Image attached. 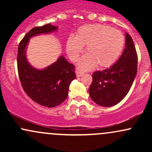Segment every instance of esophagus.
Listing matches in <instances>:
<instances>
[{"mask_svg":"<svg viewBox=\"0 0 152 152\" xmlns=\"http://www.w3.org/2000/svg\"><path fill=\"white\" fill-rule=\"evenodd\" d=\"M83 75V72H81V71H76V76L77 77H81Z\"/></svg>","mask_w":152,"mask_h":152,"instance_id":"34e87169","label":"esophagus"}]
</instances>
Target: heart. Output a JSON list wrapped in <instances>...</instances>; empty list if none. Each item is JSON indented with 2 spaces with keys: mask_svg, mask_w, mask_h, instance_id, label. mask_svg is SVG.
Returning <instances> with one entry per match:
<instances>
[{
  "mask_svg": "<svg viewBox=\"0 0 152 152\" xmlns=\"http://www.w3.org/2000/svg\"><path fill=\"white\" fill-rule=\"evenodd\" d=\"M86 46L87 53L78 64V69L88 71L98 66L107 68L114 64L124 46V37L120 31L101 24L81 26L75 37L66 41V52L72 61H76Z\"/></svg>",
  "mask_w": 152,
  "mask_h": 152,
  "instance_id": "1",
  "label": "heart"
}]
</instances>
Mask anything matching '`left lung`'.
Masks as SVG:
<instances>
[{
    "label": "left lung",
    "instance_id": "8db88e82",
    "mask_svg": "<svg viewBox=\"0 0 152 152\" xmlns=\"http://www.w3.org/2000/svg\"><path fill=\"white\" fill-rule=\"evenodd\" d=\"M138 58L132 38L126 33L125 48L114 65L93 74L88 88L92 100L101 106L109 107L123 100L129 91L137 72Z\"/></svg>",
    "mask_w": 152,
    "mask_h": 152
}]
</instances>
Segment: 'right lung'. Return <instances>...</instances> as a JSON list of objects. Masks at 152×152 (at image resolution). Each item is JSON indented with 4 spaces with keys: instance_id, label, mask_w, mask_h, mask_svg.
<instances>
[{
    "instance_id": "1",
    "label": "right lung",
    "mask_w": 152,
    "mask_h": 152,
    "mask_svg": "<svg viewBox=\"0 0 152 152\" xmlns=\"http://www.w3.org/2000/svg\"><path fill=\"white\" fill-rule=\"evenodd\" d=\"M57 29V26L50 23L31 29L19 43L17 56L18 76L23 88L33 101L49 108L60 105L67 98L69 86L76 77L74 66L62 55L45 69H36L28 61L26 49L31 38L50 34Z\"/></svg>"
}]
</instances>
